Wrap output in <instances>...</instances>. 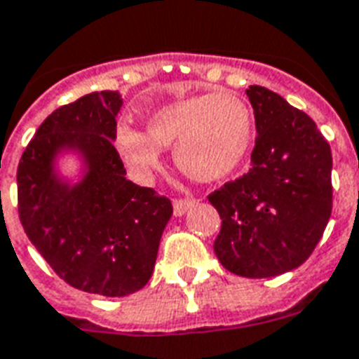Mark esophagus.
Returning <instances> with one entry per match:
<instances>
[{
    "label": "esophagus",
    "instance_id": "esophagus-1",
    "mask_svg": "<svg viewBox=\"0 0 359 359\" xmlns=\"http://www.w3.org/2000/svg\"><path fill=\"white\" fill-rule=\"evenodd\" d=\"M195 204V201L193 198H176L174 201V214L176 215H183L187 210L191 208Z\"/></svg>",
    "mask_w": 359,
    "mask_h": 359
}]
</instances>
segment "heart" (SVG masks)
<instances>
[{
  "mask_svg": "<svg viewBox=\"0 0 359 359\" xmlns=\"http://www.w3.org/2000/svg\"><path fill=\"white\" fill-rule=\"evenodd\" d=\"M253 138V115L231 93H202L155 109L147 132L121 123L113 144L126 166L145 177L161 166V149L174 147V161L196 182L229 176L246 157Z\"/></svg>",
  "mask_w": 359,
  "mask_h": 359,
  "instance_id": "1",
  "label": "heart"
}]
</instances>
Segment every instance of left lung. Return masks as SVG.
Returning <instances> with one entry per match:
<instances>
[{
  "label": "left lung",
  "instance_id": "obj_1",
  "mask_svg": "<svg viewBox=\"0 0 359 359\" xmlns=\"http://www.w3.org/2000/svg\"><path fill=\"white\" fill-rule=\"evenodd\" d=\"M252 168L208 201L221 217L214 252L229 272L271 278L311 257L333 208L331 149L316 123L280 94L252 85Z\"/></svg>",
  "mask_w": 359,
  "mask_h": 359
}]
</instances>
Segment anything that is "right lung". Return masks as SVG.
Wrapping results in <instances>:
<instances>
[{
  "label": "right lung",
  "instance_id": "add662e5",
  "mask_svg": "<svg viewBox=\"0 0 359 359\" xmlns=\"http://www.w3.org/2000/svg\"><path fill=\"white\" fill-rule=\"evenodd\" d=\"M123 96L90 93L50 113L16 170L18 217L29 242L66 284L123 297L149 282L172 202L126 180L113 145ZM62 147L83 153L89 172L69 188L52 174Z\"/></svg>",
  "mask_w": 359,
  "mask_h": 359
}]
</instances>
